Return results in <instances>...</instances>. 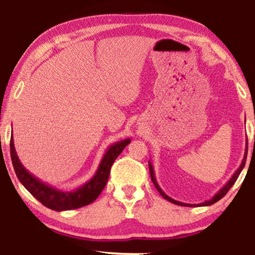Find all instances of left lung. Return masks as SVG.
<instances>
[{
  "mask_svg": "<svg viewBox=\"0 0 255 255\" xmlns=\"http://www.w3.org/2000/svg\"><path fill=\"white\" fill-rule=\"evenodd\" d=\"M247 145V144H246ZM246 156H247V146H246V152H245V155H244V159H243V161H242V163H240V166H239V168L236 170L235 172V174H233L232 175V177L231 179H230L228 182H226L224 186H223L221 189H219L217 193H216L215 195H214V197L211 198V200H209V201H205V202H203V203H198V204H188V203H182V202H179V201H175V200H173V198H170L168 195H166L165 193H163L162 191V189L161 188H160V186L158 184V182H156V179H155V174H154V169H153V166H152V163H151V161H148V168H149V174H151V180H152V182H153V184H154L155 186V188H156V190L159 191L160 193V195H161V196L165 198V200H167V201H169V202H172V203H174V204H177V205H182V207H207V205H211V204H214V203H216V202H218L219 200H221V198H223L226 195V193H228V191L230 190V188H231L233 184H235V182L237 181V179H238V176H239V174L242 173V170L244 169V167H245V162H246Z\"/></svg>",
  "mask_w": 255,
  "mask_h": 255,
  "instance_id": "left-lung-1",
  "label": "left lung"
}]
</instances>
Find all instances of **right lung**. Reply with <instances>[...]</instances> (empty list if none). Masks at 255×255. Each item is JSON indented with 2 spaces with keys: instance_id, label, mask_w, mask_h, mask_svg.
<instances>
[{
  "instance_id": "right-lung-1",
  "label": "right lung",
  "mask_w": 255,
  "mask_h": 255,
  "mask_svg": "<svg viewBox=\"0 0 255 255\" xmlns=\"http://www.w3.org/2000/svg\"><path fill=\"white\" fill-rule=\"evenodd\" d=\"M130 138H128L110 145L101 160L95 175L88 182L72 191L59 190L32 175L19 161L15 146H13L12 137L10 139V154H11V161L16 175L20 183L25 187V189L48 209L54 211H65L85 207L93 203L99 197L109 179L110 169L114 161L122 151L130 144Z\"/></svg>"
}]
</instances>
